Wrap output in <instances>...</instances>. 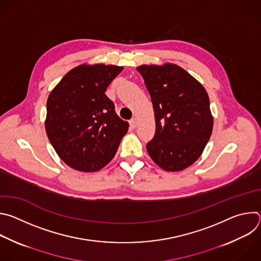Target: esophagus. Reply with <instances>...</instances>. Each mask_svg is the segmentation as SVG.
<instances>
[{
    "mask_svg": "<svg viewBox=\"0 0 261 261\" xmlns=\"http://www.w3.org/2000/svg\"><path fill=\"white\" fill-rule=\"evenodd\" d=\"M129 124H130V127L134 129V128H136V127H137L138 122H137V120H136V119H132V120L129 122Z\"/></svg>",
    "mask_w": 261,
    "mask_h": 261,
    "instance_id": "1",
    "label": "esophagus"
}]
</instances>
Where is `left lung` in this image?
<instances>
[{
  "mask_svg": "<svg viewBox=\"0 0 261 261\" xmlns=\"http://www.w3.org/2000/svg\"><path fill=\"white\" fill-rule=\"evenodd\" d=\"M136 69L155 113L156 132L146 144L148 155L166 171L189 167L201 156L213 131L205 89L175 64L141 65Z\"/></svg>",
  "mask_w": 261,
  "mask_h": 261,
  "instance_id": "8db88e82",
  "label": "left lung"
}]
</instances>
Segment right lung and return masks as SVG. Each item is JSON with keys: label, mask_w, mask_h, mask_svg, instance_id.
I'll return each instance as SVG.
<instances>
[{"label": "right lung", "mask_w": 261, "mask_h": 261, "mask_svg": "<svg viewBox=\"0 0 261 261\" xmlns=\"http://www.w3.org/2000/svg\"><path fill=\"white\" fill-rule=\"evenodd\" d=\"M121 66L83 64L71 69L50 92L45 130L59 157L85 172L100 170L115 157L128 131L106 95Z\"/></svg>", "instance_id": "add662e5"}]
</instances>
